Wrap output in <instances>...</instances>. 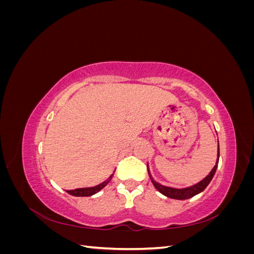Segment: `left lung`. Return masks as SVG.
Wrapping results in <instances>:
<instances>
[{
  "label": "left lung",
  "instance_id": "obj_1",
  "mask_svg": "<svg viewBox=\"0 0 254 254\" xmlns=\"http://www.w3.org/2000/svg\"><path fill=\"white\" fill-rule=\"evenodd\" d=\"M218 161H219V143H218V147H217V159H216V163H215L214 167L212 168V171L207 174L202 180H200L199 182L193 184V186H190L187 188H172V187H166L161 184L159 182H157L155 179L152 178V176L150 174L149 171V166L147 164V171H148V175L149 178L155 187L161 194H163L164 196L172 198V199H177V200H184V199H189L194 197L195 195L201 193L202 190H204V189L209 186V183L211 182V180L213 179V177L215 175V172L217 170L218 166Z\"/></svg>",
  "mask_w": 254,
  "mask_h": 254
}]
</instances>
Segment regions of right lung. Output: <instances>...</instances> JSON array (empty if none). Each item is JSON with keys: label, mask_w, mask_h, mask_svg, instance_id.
Segmentation results:
<instances>
[{"label": "right lung", "mask_w": 254, "mask_h": 254, "mask_svg": "<svg viewBox=\"0 0 254 254\" xmlns=\"http://www.w3.org/2000/svg\"><path fill=\"white\" fill-rule=\"evenodd\" d=\"M113 175H114V173L109 177L108 179L105 180L101 184H98V186L92 187V188H81V189H76V190H66V193H68V194L72 195V196H76V197L92 196V195L98 193V191L101 190H103L107 186V184H108L111 181Z\"/></svg>", "instance_id": "right-lung-1"}]
</instances>
